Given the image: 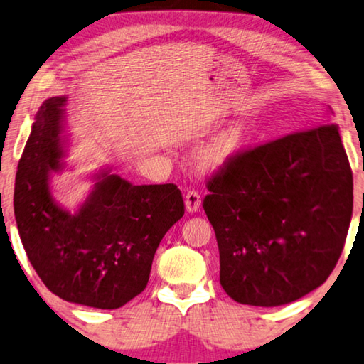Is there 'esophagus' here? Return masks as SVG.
<instances>
[{"mask_svg":"<svg viewBox=\"0 0 364 364\" xmlns=\"http://www.w3.org/2000/svg\"><path fill=\"white\" fill-rule=\"evenodd\" d=\"M201 205V196L196 190H188L186 195V208L188 213H196Z\"/></svg>","mask_w":364,"mask_h":364,"instance_id":"1","label":"esophagus"}]
</instances>
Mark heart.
I'll return each instance as SVG.
<instances>
[{"mask_svg":"<svg viewBox=\"0 0 364 364\" xmlns=\"http://www.w3.org/2000/svg\"><path fill=\"white\" fill-rule=\"evenodd\" d=\"M243 140V132L240 127H232L216 136L203 151L200 161L205 168H218L224 164L234 154Z\"/></svg>","mask_w":364,"mask_h":364,"instance_id":"heart-1","label":"heart"}]
</instances>
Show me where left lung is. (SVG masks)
<instances>
[{"instance_id":"left-lung-1","label":"left lung","mask_w":364,"mask_h":364,"mask_svg":"<svg viewBox=\"0 0 364 364\" xmlns=\"http://www.w3.org/2000/svg\"><path fill=\"white\" fill-rule=\"evenodd\" d=\"M208 190L219 281L232 300L285 305L331 276L353 211V176L336 124L234 154Z\"/></svg>"}]
</instances>
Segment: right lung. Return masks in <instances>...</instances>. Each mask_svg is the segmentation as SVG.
<instances>
[{
	"instance_id": "add662e5",
	"label": "right lung",
	"mask_w": 364,
	"mask_h": 364,
	"mask_svg": "<svg viewBox=\"0 0 364 364\" xmlns=\"http://www.w3.org/2000/svg\"><path fill=\"white\" fill-rule=\"evenodd\" d=\"M65 97L41 105L17 166L14 214L28 261L59 299L116 309L145 290L153 256L186 206L174 183L132 186L97 176L75 213L53 198L50 172L61 169Z\"/></svg>"
}]
</instances>
